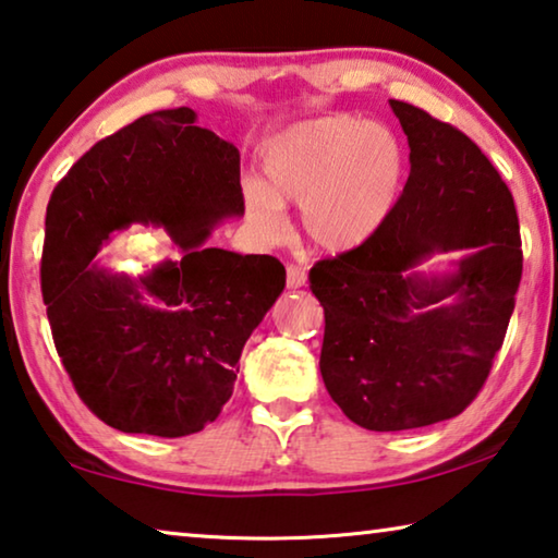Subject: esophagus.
Segmentation results:
<instances>
[{
    "mask_svg": "<svg viewBox=\"0 0 558 558\" xmlns=\"http://www.w3.org/2000/svg\"><path fill=\"white\" fill-rule=\"evenodd\" d=\"M305 282H307L305 270L298 268V265H288V270H286V286H288L290 290H298V288H303Z\"/></svg>",
    "mask_w": 558,
    "mask_h": 558,
    "instance_id": "1",
    "label": "esophagus"
}]
</instances>
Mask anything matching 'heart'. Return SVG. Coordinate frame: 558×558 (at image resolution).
I'll list each match as a JSON object with an SVG mask.
<instances>
[{"label":"heart","mask_w":558,"mask_h":558,"mask_svg":"<svg viewBox=\"0 0 558 558\" xmlns=\"http://www.w3.org/2000/svg\"><path fill=\"white\" fill-rule=\"evenodd\" d=\"M407 151L392 129L357 117L293 123L268 141L260 181L243 189L245 216L276 238L282 208H300L307 241L327 255L355 253L385 231L407 183Z\"/></svg>","instance_id":"b5f03b06"}]
</instances>
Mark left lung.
Here are the masks:
<instances>
[{
    "instance_id": "obj_1",
    "label": "left lung",
    "mask_w": 558,
    "mask_h": 558,
    "mask_svg": "<svg viewBox=\"0 0 558 558\" xmlns=\"http://www.w3.org/2000/svg\"><path fill=\"white\" fill-rule=\"evenodd\" d=\"M410 179L390 223L355 253L320 260V373L348 417L402 432L457 417L482 390L521 280L514 198L480 146L404 101ZM462 252L441 266L428 260Z\"/></svg>"
}]
</instances>
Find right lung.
<instances>
[{"instance_id":"obj_1","label":"right lung","mask_w":558,"mask_h":558,"mask_svg":"<svg viewBox=\"0 0 558 558\" xmlns=\"http://www.w3.org/2000/svg\"><path fill=\"white\" fill-rule=\"evenodd\" d=\"M198 113L156 111L99 141L51 193L41 295L78 397L126 435L185 437L231 400L243 344L286 288L272 255L210 247L243 216L241 154ZM163 227L180 253L119 271L100 247Z\"/></svg>"}]
</instances>
